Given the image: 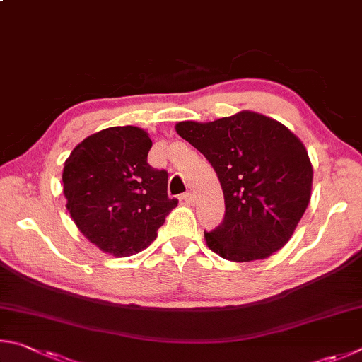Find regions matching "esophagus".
I'll return each instance as SVG.
<instances>
[{"label":"esophagus","instance_id":"1","mask_svg":"<svg viewBox=\"0 0 362 362\" xmlns=\"http://www.w3.org/2000/svg\"><path fill=\"white\" fill-rule=\"evenodd\" d=\"M181 200H185L186 204H191V202L194 200V195L191 192H186V194L181 195Z\"/></svg>","mask_w":362,"mask_h":362}]
</instances>
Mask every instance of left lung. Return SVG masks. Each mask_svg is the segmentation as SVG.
Masks as SVG:
<instances>
[{
    "label": "left lung",
    "mask_w": 362,
    "mask_h": 362,
    "mask_svg": "<svg viewBox=\"0 0 362 362\" xmlns=\"http://www.w3.org/2000/svg\"><path fill=\"white\" fill-rule=\"evenodd\" d=\"M176 133L211 163L223 187V224L206 246L233 262L265 259L293 237L312 197L305 146L278 120L240 111L213 122L185 120Z\"/></svg>",
    "instance_id": "left-lung-1"
}]
</instances>
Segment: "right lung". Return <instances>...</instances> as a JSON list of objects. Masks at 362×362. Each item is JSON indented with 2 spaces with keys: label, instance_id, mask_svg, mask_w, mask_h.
Returning a JSON list of instances; mask_svg holds the SVG:
<instances>
[{
  "label": "right lung",
  "instance_id": "1",
  "mask_svg": "<svg viewBox=\"0 0 362 362\" xmlns=\"http://www.w3.org/2000/svg\"><path fill=\"white\" fill-rule=\"evenodd\" d=\"M152 141L139 127H110L87 136L63 167L66 210L88 242L114 257H127L154 242L168 199L165 170L148 163Z\"/></svg>",
  "mask_w": 362,
  "mask_h": 362
}]
</instances>
